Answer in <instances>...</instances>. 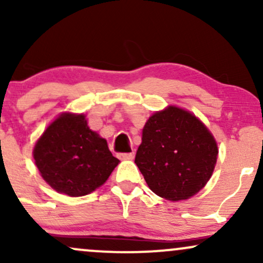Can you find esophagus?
<instances>
[{
    "label": "esophagus",
    "instance_id": "1",
    "mask_svg": "<svg viewBox=\"0 0 263 263\" xmlns=\"http://www.w3.org/2000/svg\"><path fill=\"white\" fill-rule=\"evenodd\" d=\"M120 159H134L135 158V153L129 152V153H120L119 155Z\"/></svg>",
    "mask_w": 263,
    "mask_h": 263
}]
</instances>
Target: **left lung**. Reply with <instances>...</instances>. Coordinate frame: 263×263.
<instances>
[{"label":"left lung","instance_id":"1","mask_svg":"<svg viewBox=\"0 0 263 263\" xmlns=\"http://www.w3.org/2000/svg\"><path fill=\"white\" fill-rule=\"evenodd\" d=\"M218 159V146L194 115L170 106L149 117L135 163L149 189L168 200H183L204 188Z\"/></svg>","mask_w":263,"mask_h":263}]
</instances>
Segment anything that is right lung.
<instances>
[{"mask_svg": "<svg viewBox=\"0 0 263 263\" xmlns=\"http://www.w3.org/2000/svg\"><path fill=\"white\" fill-rule=\"evenodd\" d=\"M33 156L45 182L69 197H83L99 188L120 162L106 140L89 128L85 116L71 114L48 126Z\"/></svg>", "mask_w": 263, "mask_h": 263, "instance_id": "right-lung-1", "label": "right lung"}]
</instances>
